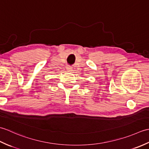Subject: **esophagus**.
<instances>
[{"instance_id": "1", "label": "esophagus", "mask_w": 149, "mask_h": 149, "mask_svg": "<svg viewBox=\"0 0 149 149\" xmlns=\"http://www.w3.org/2000/svg\"><path fill=\"white\" fill-rule=\"evenodd\" d=\"M66 70H67L68 72H72V68L71 66H67V67H66Z\"/></svg>"}]
</instances>
